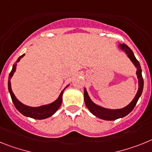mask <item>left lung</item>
Instances as JSON below:
<instances>
[{"label":"left lung","mask_w":152,"mask_h":152,"mask_svg":"<svg viewBox=\"0 0 152 152\" xmlns=\"http://www.w3.org/2000/svg\"><path fill=\"white\" fill-rule=\"evenodd\" d=\"M118 47H119V48L122 50L125 51V53L127 54L128 57L130 59V60L132 62L134 66L137 68L136 75L138 79V89L132 101L129 105H126L125 107L122 108V109H105V108L102 107V106H99V105L95 104L91 100V99L89 98L88 92L86 91V88L84 89V100H85V104L86 105V107L88 108V109L90 111L92 114L96 115V117H98V118H102V119L103 120H107V121H113V120L118 119L119 118H123L125 115H127L128 114L131 113L132 111L133 110V109L134 108V106H135V105H136L138 99H139V97L142 95L144 86V80L143 78H142L141 66H140L139 62L137 60V59L134 56L132 50L128 47L127 45L125 44V43H123V44H119Z\"/></svg>","instance_id":"obj_1"}]
</instances>
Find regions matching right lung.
<instances>
[{
    "instance_id": "obj_1",
    "label": "right lung",
    "mask_w": 152,
    "mask_h": 152,
    "mask_svg": "<svg viewBox=\"0 0 152 152\" xmlns=\"http://www.w3.org/2000/svg\"><path fill=\"white\" fill-rule=\"evenodd\" d=\"M24 56V54H23L22 56H20L18 59L17 62L13 65V68L11 72H10L8 77V90L10 92V96H11V99H12L13 102H14V106L16 107V109L19 111L20 113H21L23 115L27 116V117H30V118H34V119H45V118H49L50 117L51 115L56 113V111L59 109V108L60 107V105L62 104V102H63V91L65 90V89L68 86H66V88L63 89L61 92V93L60 94L59 97L57 98V99L55 100L54 102H51V103L48 104V105H41V106H38V107H30L28 105H26L24 104H23L22 102L19 101L18 99L16 98V96H14V92H13L12 89H11V85H10V79L14 75V72L16 70V67H17V63L19 62L20 60V59L23 56Z\"/></svg>"
}]
</instances>
